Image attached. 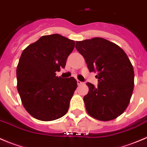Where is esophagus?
Returning a JSON list of instances; mask_svg holds the SVG:
<instances>
[{"label":"esophagus","mask_w":147,"mask_h":147,"mask_svg":"<svg viewBox=\"0 0 147 147\" xmlns=\"http://www.w3.org/2000/svg\"><path fill=\"white\" fill-rule=\"evenodd\" d=\"M77 83H78V86H80V85H82V84H83V82H81V81H80V80H77Z\"/></svg>","instance_id":"1"}]
</instances>
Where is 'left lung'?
Here are the masks:
<instances>
[{"label": "left lung", "mask_w": 147, "mask_h": 147, "mask_svg": "<svg viewBox=\"0 0 147 147\" xmlns=\"http://www.w3.org/2000/svg\"><path fill=\"white\" fill-rule=\"evenodd\" d=\"M77 51L83 56L89 72H96L97 87L87 83L83 97L86 111L93 118L110 121L128 106L134 88V71L122 49L103 38L77 42Z\"/></svg>", "instance_id": "1"}]
</instances>
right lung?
<instances>
[{
  "mask_svg": "<svg viewBox=\"0 0 147 147\" xmlns=\"http://www.w3.org/2000/svg\"><path fill=\"white\" fill-rule=\"evenodd\" d=\"M75 42L60 34L42 36L22 51L17 67L18 91L29 114L41 121L58 119L67 113L77 88L73 77L61 78Z\"/></svg>",
  "mask_w": 147,
  "mask_h": 147,
  "instance_id": "obj_1",
  "label": "right lung"
}]
</instances>
